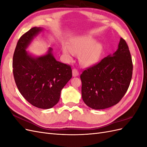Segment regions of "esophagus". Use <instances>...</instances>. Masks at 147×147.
Here are the masks:
<instances>
[{"mask_svg": "<svg viewBox=\"0 0 147 147\" xmlns=\"http://www.w3.org/2000/svg\"><path fill=\"white\" fill-rule=\"evenodd\" d=\"M72 75L73 77H77L79 75V72L77 69H74L72 70Z\"/></svg>", "mask_w": 147, "mask_h": 147, "instance_id": "1", "label": "esophagus"}]
</instances>
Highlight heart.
<instances>
[{
    "label": "heart",
    "mask_w": 147,
    "mask_h": 147,
    "mask_svg": "<svg viewBox=\"0 0 147 147\" xmlns=\"http://www.w3.org/2000/svg\"><path fill=\"white\" fill-rule=\"evenodd\" d=\"M64 55L71 58L74 53L80 55L83 64L91 65L98 61L101 56L103 47L100 43L88 35H82L75 38L71 42V48L65 46L63 48Z\"/></svg>",
    "instance_id": "obj_1"
}]
</instances>
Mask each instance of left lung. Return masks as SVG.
Here are the masks:
<instances>
[{
    "mask_svg": "<svg viewBox=\"0 0 147 147\" xmlns=\"http://www.w3.org/2000/svg\"><path fill=\"white\" fill-rule=\"evenodd\" d=\"M133 65L126 41L120 38L112 55L84 70L80 75L82 99L90 108L100 110L118 104L129 86Z\"/></svg>",
    "mask_w": 147,
    "mask_h": 147,
    "instance_id": "1",
    "label": "left lung"
}]
</instances>
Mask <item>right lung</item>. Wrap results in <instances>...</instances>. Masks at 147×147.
<instances>
[{
  "label": "right lung",
  "mask_w": 147,
  "mask_h": 147,
  "mask_svg": "<svg viewBox=\"0 0 147 147\" xmlns=\"http://www.w3.org/2000/svg\"><path fill=\"white\" fill-rule=\"evenodd\" d=\"M42 30L34 27L19 39L13 57V72L19 91L24 99L36 107L48 109L60 99L61 91L72 77L69 65L57 61L52 49L40 57L26 51L34 37Z\"/></svg>",
  "instance_id": "right-lung-1"
}]
</instances>
